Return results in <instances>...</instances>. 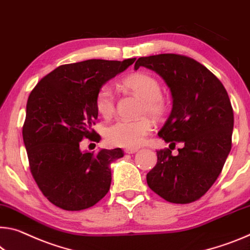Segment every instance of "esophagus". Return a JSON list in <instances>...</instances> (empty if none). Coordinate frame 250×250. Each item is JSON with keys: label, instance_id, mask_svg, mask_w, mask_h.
Returning a JSON list of instances; mask_svg holds the SVG:
<instances>
[{"label": "esophagus", "instance_id": "1", "mask_svg": "<svg viewBox=\"0 0 250 250\" xmlns=\"http://www.w3.org/2000/svg\"><path fill=\"white\" fill-rule=\"evenodd\" d=\"M137 151H138V149H137V148H126V149L125 150V153H128V154L136 153Z\"/></svg>", "mask_w": 250, "mask_h": 250}]
</instances>
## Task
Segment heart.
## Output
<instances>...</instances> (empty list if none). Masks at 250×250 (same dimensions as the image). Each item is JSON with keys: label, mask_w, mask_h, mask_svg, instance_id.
Here are the masks:
<instances>
[{"label": "heart", "mask_w": 250, "mask_h": 250, "mask_svg": "<svg viewBox=\"0 0 250 250\" xmlns=\"http://www.w3.org/2000/svg\"><path fill=\"white\" fill-rule=\"evenodd\" d=\"M126 88L144 99L145 112L159 118L165 112V102L161 99L159 82L151 75L134 73L125 80ZM96 106L99 113L105 118L110 117L116 109V96L110 84H104L96 97ZM152 131V122L148 118L139 120L118 119L106 126L104 137L110 145L121 148H137L144 144L146 137Z\"/></svg>", "instance_id": "obj_1"}]
</instances>
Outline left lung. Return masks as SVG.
Returning <instances> with one entry per match:
<instances>
[{
    "instance_id": "1",
    "label": "left lung",
    "mask_w": 250,
    "mask_h": 250,
    "mask_svg": "<svg viewBox=\"0 0 250 250\" xmlns=\"http://www.w3.org/2000/svg\"><path fill=\"white\" fill-rule=\"evenodd\" d=\"M140 66L159 74L171 92L172 110L158 136L170 145L184 144L177 156L169 149L157 151L146 182L169 203H192L217 180L230 152L233 111L228 93L206 66L184 55L139 58L134 70Z\"/></svg>"
}]
</instances>
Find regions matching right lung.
Instances as JSON below:
<instances>
[{
	"label": "right lung",
	"mask_w": 250,
	"mask_h": 250,
	"mask_svg": "<svg viewBox=\"0 0 250 250\" xmlns=\"http://www.w3.org/2000/svg\"><path fill=\"white\" fill-rule=\"evenodd\" d=\"M134 61L93 59L61 65L30 93L23 141L35 182L57 207L82 210L108 193L111 164L124 157V151L102 149L93 154L82 151L80 142L84 138L100 141L92 129L98 119V91Z\"/></svg>",
	"instance_id": "1"
}]
</instances>
